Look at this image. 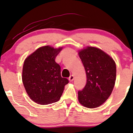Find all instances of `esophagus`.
<instances>
[{
	"mask_svg": "<svg viewBox=\"0 0 133 133\" xmlns=\"http://www.w3.org/2000/svg\"><path fill=\"white\" fill-rule=\"evenodd\" d=\"M74 80V76L73 75H71L70 76V77H69V81L70 82H72Z\"/></svg>",
	"mask_w": 133,
	"mask_h": 133,
	"instance_id": "1",
	"label": "esophagus"
}]
</instances>
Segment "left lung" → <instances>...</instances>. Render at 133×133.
Returning a JSON list of instances; mask_svg holds the SVG:
<instances>
[{
    "label": "left lung",
    "mask_w": 133,
    "mask_h": 133,
    "mask_svg": "<svg viewBox=\"0 0 133 133\" xmlns=\"http://www.w3.org/2000/svg\"><path fill=\"white\" fill-rule=\"evenodd\" d=\"M87 74V83L78 91L79 102L87 108L99 107L111 94L116 82L113 59L100 49L87 47L79 52Z\"/></svg>",
    "instance_id": "1"
}]
</instances>
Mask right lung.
<instances>
[{"mask_svg": "<svg viewBox=\"0 0 133 133\" xmlns=\"http://www.w3.org/2000/svg\"><path fill=\"white\" fill-rule=\"evenodd\" d=\"M62 48L45 46L29 56L23 63L22 81L31 100L41 105L57 102L69 81L62 77L61 66L55 58Z\"/></svg>", "mask_w": 133, "mask_h": 133, "instance_id": "obj_1", "label": "right lung"}]
</instances>
